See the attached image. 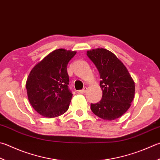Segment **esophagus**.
I'll return each instance as SVG.
<instances>
[{
  "label": "esophagus",
  "instance_id": "1",
  "mask_svg": "<svg viewBox=\"0 0 160 160\" xmlns=\"http://www.w3.org/2000/svg\"><path fill=\"white\" fill-rule=\"evenodd\" d=\"M86 91H87V88H86L85 87V88H83L82 90H79V92L81 93V94H84V93H85Z\"/></svg>",
  "mask_w": 160,
  "mask_h": 160
}]
</instances>
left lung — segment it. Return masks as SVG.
<instances>
[{
	"instance_id": "1",
	"label": "left lung",
	"mask_w": 160,
	"mask_h": 160,
	"mask_svg": "<svg viewBox=\"0 0 160 160\" xmlns=\"http://www.w3.org/2000/svg\"><path fill=\"white\" fill-rule=\"evenodd\" d=\"M100 76L102 98L90 104L93 113L104 120H113L122 116L131 106L135 93L134 81L124 64L115 54L105 49L87 52Z\"/></svg>"
}]
</instances>
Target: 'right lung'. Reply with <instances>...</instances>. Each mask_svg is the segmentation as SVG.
Instances as JSON below:
<instances>
[{
    "label": "right lung",
    "mask_w": 160,
    "mask_h": 160,
    "mask_svg": "<svg viewBox=\"0 0 160 160\" xmlns=\"http://www.w3.org/2000/svg\"><path fill=\"white\" fill-rule=\"evenodd\" d=\"M76 53L64 49L54 50L30 72L26 83L28 100L42 116L58 117L69 108L72 94L68 88L67 66Z\"/></svg>",
    "instance_id": "obj_1"
}]
</instances>
